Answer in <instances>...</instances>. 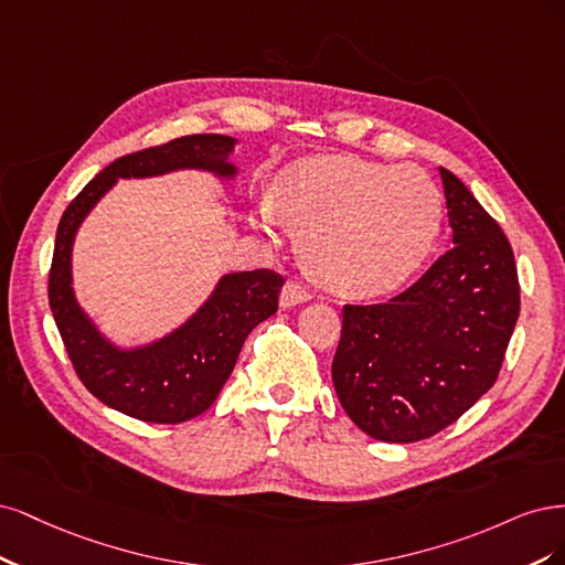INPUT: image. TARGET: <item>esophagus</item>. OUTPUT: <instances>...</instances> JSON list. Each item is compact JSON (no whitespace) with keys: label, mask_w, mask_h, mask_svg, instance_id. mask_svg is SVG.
I'll return each mask as SVG.
<instances>
[{"label":"esophagus","mask_w":565,"mask_h":565,"mask_svg":"<svg viewBox=\"0 0 565 565\" xmlns=\"http://www.w3.org/2000/svg\"><path fill=\"white\" fill-rule=\"evenodd\" d=\"M312 300V294L300 281H286L281 288V307H296Z\"/></svg>","instance_id":"1"}]
</instances>
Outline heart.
<instances>
[{
  "label": "heart",
  "mask_w": 565,
  "mask_h": 565,
  "mask_svg": "<svg viewBox=\"0 0 565 565\" xmlns=\"http://www.w3.org/2000/svg\"><path fill=\"white\" fill-rule=\"evenodd\" d=\"M258 213L267 227L294 225L312 277L354 298L408 284L429 263L444 225L441 192L427 173L354 157L296 163Z\"/></svg>",
  "instance_id": "heart-1"
}]
</instances>
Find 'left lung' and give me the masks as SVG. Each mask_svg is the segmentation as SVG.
<instances>
[{"instance_id": "8db88e82", "label": "left lung", "mask_w": 565, "mask_h": 565, "mask_svg": "<svg viewBox=\"0 0 565 565\" xmlns=\"http://www.w3.org/2000/svg\"><path fill=\"white\" fill-rule=\"evenodd\" d=\"M452 248L382 305H344L333 387L377 441L413 444L452 425L495 385L519 319L514 253L458 175L439 169Z\"/></svg>"}]
</instances>
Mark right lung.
<instances>
[{
	"label": "right lung",
	"instance_id": "add662e5",
	"mask_svg": "<svg viewBox=\"0 0 565 565\" xmlns=\"http://www.w3.org/2000/svg\"><path fill=\"white\" fill-rule=\"evenodd\" d=\"M236 142L230 136L196 134L126 154L90 180L61 217L49 275L53 319L84 387L105 406L136 420L178 425L209 411L232 375L248 333L277 312L284 277L271 269L230 271L178 329L152 342L121 348L98 329L72 288L77 232L119 178L204 171L221 183H232L239 175L232 161Z\"/></svg>",
	"mask_w": 565,
	"mask_h": 565
}]
</instances>
